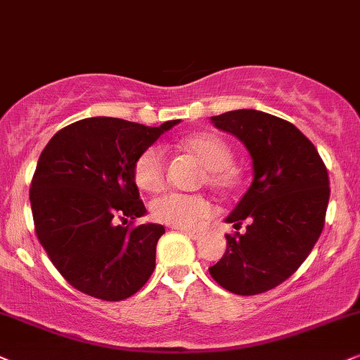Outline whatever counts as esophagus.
I'll return each mask as SVG.
<instances>
[{"label": "esophagus", "mask_w": 360, "mask_h": 360, "mask_svg": "<svg viewBox=\"0 0 360 360\" xmlns=\"http://www.w3.org/2000/svg\"><path fill=\"white\" fill-rule=\"evenodd\" d=\"M176 229L181 231V233H184L186 236H189V238L194 239V240L199 239L202 236L201 231H191V229H184V227H176Z\"/></svg>", "instance_id": "esophagus-1"}]
</instances>
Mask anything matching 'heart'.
<instances>
[{
	"instance_id": "obj_1",
	"label": "heart",
	"mask_w": 360,
	"mask_h": 360,
	"mask_svg": "<svg viewBox=\"0 0 360 360\" xmlns=\"http://www.w3.org/2000/svg\"><path fill=\"white\" fill-rule=\"evenodd\" d=\"M186 148L206 166L202 181L217 191H229L236 186V172L231 167L233 149L224 139L211 133L194 134L186 139ZM134 179L141 189L158 193L166 184V153L161 146H149L134 162ZM153 217L174 227H195L212 216L214 207L201 194L169 193L151 204Z\"/></svg>"
}]
</instances>
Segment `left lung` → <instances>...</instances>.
Here are the masks:
<instances>
[{"label":"left lung","instance_id":"8db88e82","mask_svg":"<svg viewBox=\"0 0 360 360\" xmlns=\"http://www.w3.org/2000/svg\"><path fill=\"white\" fill-rule=\"evenodd\" d=\"M252 159V183L226 217L244 234H226L227 248L209 267L212 279L239 295L274 289L306 261L322 233L329 204V176L314 144L292 122L236 109L212 116Z\"/></svg>","mask_w":360,"mask_h":360}]
</instances>
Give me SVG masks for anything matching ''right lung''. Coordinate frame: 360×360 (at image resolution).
<instances>
[{
	"instance_id": "obj_1",
	"label": "right lung",
	"mask_w": 360,
	"mask_h": 360,
	"mask_svg": "<svg viewBox=\"0 0 360 360\" xmlns=\"http://www.w3.org/2000/svg\"><path fill=\"white\" fill-rule=\"evenodd\" d=\"M179 120L149 127L120 117H86L49 139L31 181V211L41 245L81 292L122 301L156 266L161 224H117L146 214L134 162Z\"/></svg>"
}]
</instances>
